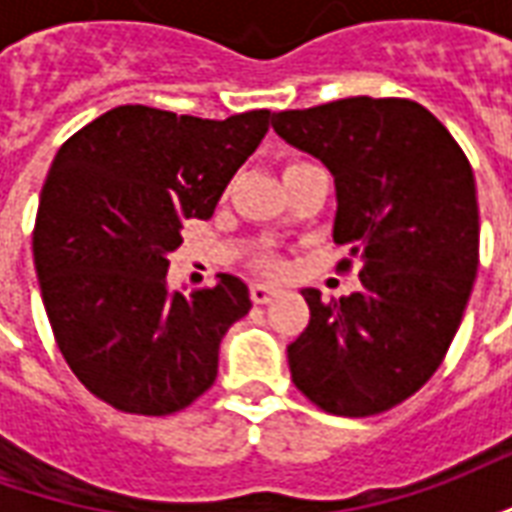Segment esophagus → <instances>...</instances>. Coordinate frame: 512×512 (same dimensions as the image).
Here are the masks:
<instances>
[{
    "instance_id": "1",
    "label": "esophagus",
    "mask_w": 512,
    "mask_h": 512,
    "mask_svg": "<svg viewBox=\"0 0 512 512\" xmlns=\"http://www.w3.org/2000/svg\"><path fill=\"white\" fill-rule=\"evenodd\" d=\"M279 290L274 285H268V282H255L252 285V301L255 304H268L271 299H277Z\"/></svg>"
}]
</instances>
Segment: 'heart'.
<instances>
[{
	"label": "heart",
	"instance_id": "heart-1",
	"mask_svg": "<svg viewBox=\"0 0 512 512\" xmlns=\"http://www.w3.org/2000/svg\"><path fill=\"white\" fill-rule=\"evenodd\" d=\"M290 167H301V164H290ZM290 167H288V169H290Z\"/></svg>",
	"mask_w": 512,
	"mask_h": 512
}]
</instances>
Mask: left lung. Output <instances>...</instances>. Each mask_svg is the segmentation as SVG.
Returning <instances> with one entry per match:
<instances>
[{
  "instance_id": "left-lung-1",
  "label": "left lung",
  "mask_w": 512,
  "mask_h": 512,
  "mask_svg": "<svg viewBox=\"0 0 512 512\" xmlns=\"http://www.w3.org/2000/svg\"><path fill=\"white\" fill-rule=\"evenodd\" d=\"M271 126L332 172V235L362 266L351 296L301 290L310 323L288 345L290 376L323 411L370 417L414 395L461 326L480 255L472 167L450 131L403 98L274 112Z\"/></svg>"
}]
</instances>
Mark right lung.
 <instances>
[{"instance_id":"right-lung-1","label":"right lung","mask_w":512,"mask_h":512,"mask_svg":"<svg viewBox=\"0 0 512 512\" xmlns=\"http://www.w3.org/2000/svg\"><path fill=\"white\" fill-rule=\"evenodd\" d=\"M271 112L227 120L115 106L60 147L32 235L40 296L65 362L95 397L164 417L216 381L227 329L252 310L244 279L172 290L183 224L208 219Z\"/></svg>"}]
</instances>
